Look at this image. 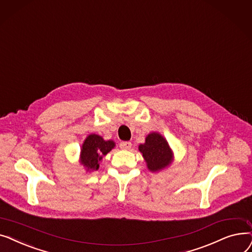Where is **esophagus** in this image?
<instances>
[{
	"label": "esophagus",
	"mask_w": 252,
	"mask_h": 252,
	"mask_svg": "<svg viewBox=\"0 0 252 252\" xmlns=\"http://www.w3.org/2000/svg\"><path fill=\"white\" fill-rule=\"evenodd\" d=\"M131 147H132V143H131L130 141L120 142V148H121L122 150H130Z\"/></svg>",
	"instance_id": "1"
}]
</instances>
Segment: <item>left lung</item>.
<instances>
[{
  "label": "left lung",
  "instance_id": "8db88e82",
  "mask_svg": "<svg viewBox=\"0 0 252 252\" xmlns=\"http://www.w3.org/2000/svg\"><path fill=\"white\" fill-rule=\"evenodd\" d=\"M138 150L152 172L166 168L173 160V153L168 142L158 132L150 133L146 137V142L139 145Z\"/></svg>",
  "mask_w": 252,
  "mask_h": 252
}]
</instances>
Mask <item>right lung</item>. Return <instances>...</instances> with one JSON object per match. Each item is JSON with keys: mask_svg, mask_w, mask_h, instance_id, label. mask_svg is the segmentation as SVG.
<instances>
[{"mask_svg": "<svg viewBox=\"0 0 252 252\" xmlns=\"http://www.w3.org/2000/svg\"><path fill=\"white\" fill-rule=\"evenodd\" d=\"M114 148L115 142L113 140H104L97 134H90L82 145L80 162L87 171L97 170L103 156L110 153Z\"/></svg>", "mask_w": 252, "mask_h": 252, "instance_id": "right-lung-1", "label": "right lung"}]
</instances>
